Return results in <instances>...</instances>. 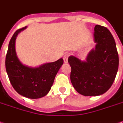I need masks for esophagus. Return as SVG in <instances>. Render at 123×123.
<instances>
[{"label": "esophagus", "instance_id": "obj_1", "mask_svg": "<svg viewBox=\"0 0 123 123\" xmlns=\"http://www.w3.org/2000/svg\"><path fill=\"white\" fill-rule=\"evenodd\" d=\"M68 55H65L63 56V62H64V63H68Z\"/></svg>", "mask_w": 123, "mask_h": 123}]
</instances>
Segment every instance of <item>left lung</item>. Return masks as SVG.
<instances>
[{
	"mask_svg": "<svg viewBox=\"0 0 123 123\" xmlns=\"http://www.w3.org/2000/svg\"><path fill=\"white\" fill-rule=\"evenodd\" d=\"M95 49L82 61L74 55L68 57L71 67L70 80L76 91L85 96L104 94L112 86L118 69L116 43L108 29L94 28Z\"/></svg>",
	"mask_w": 123,
	"mask_h": 123,
	"instance_id": "obj_1",
	"label": "left lung"
}]
</instances>
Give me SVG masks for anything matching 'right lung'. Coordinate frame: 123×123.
<instances>
[{
  "mask_svg": "<svg viewBox=\"0 0 123 123\" xmlns=\"http://www.w3.org/2000/svg\"><path fill=\"white\" fill-rule=\"evenodd\" d=\"M26 28L17 30L11 38L6 55V70L12 86L19 94L30 99H38L45 96L50 91L63 60L60 58L38 67L21 63L15 51V40L17 35Z\"/></svg>",
  "mask_w": 123,
  "mask_h": 123,
  "instance_id": "1",
  "label": "right lung"
}]
</instances>
